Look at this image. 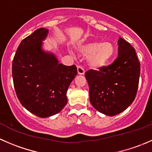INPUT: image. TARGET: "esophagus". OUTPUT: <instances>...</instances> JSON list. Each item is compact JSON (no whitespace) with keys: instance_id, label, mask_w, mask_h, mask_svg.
I'll return each instance as SVG.
<instances>
[{"instance_id":"34e87169","label":"esophagus","mask_w":152,"mask_h":152,"mask_svg":"<svg viewBox=\"0 0 152 152\" xmlns=\"http://www.w3.org/2000/svg\"><path fill=\"white\" fill-rule=\"evenodd\" d=\"M77 71H78V73H79V74L83 75V74H85V69H84L83 67L78 66L77 67Z\"/></svg>"}]
</instances>
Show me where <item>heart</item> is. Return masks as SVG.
<instances>
[{
	"label": "heart",
	"mask_w": 152,
	"mask_h": 152,
	"mask_svg": "<svg viewBox=\"0 0 152 152\" xmlns=\"http://www.w3.org/2000/svg\"><path fill=\"white\" fill-rule=\"evenodd\" d=\"M82 56L89 57V63L93 68L104 67L115 53L114 45L111 42H92L82 45L79 48Z\"/></svg>",
	"instance_id": "obj_1"
}]
</instances>
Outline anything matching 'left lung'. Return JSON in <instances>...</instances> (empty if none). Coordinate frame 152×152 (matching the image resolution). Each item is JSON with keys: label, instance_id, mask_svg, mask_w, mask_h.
<instances>
[{"label": "left lung", "instance_id": "obj_1", "mask_svg": "<svg viewBox=\"0 0 152 152\" xmlns=\"http://www.w3.org/2000/svg\"><path fill=\"white\" fill-rule=\"evenodd\" d=\"M118 56L108 66L85 73L90 101L96 110L113 116L125 110L135 99L140 73L134 48L119 38Z\"/></svg>", "mask_w": 152, "mask_h": 152}]
</instances>
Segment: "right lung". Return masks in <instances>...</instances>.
<instances>
[{
  "instance_id": "add662e5",
  "label": "right lung",
  "mask_w": 152,
  "mask_h": 152,
  "mask_svg": "<svg viewBox=\"0 0 152 152\" xmlns=\"http://www.w3.org/2000/svg\"><path fill=\"white\" fill-rule=\"evenodd\" d=\"M48 30L40 28L22 40L12 61L17 96L30 113L47 118L59 113L67 102V90L77 75L76 65L66 66L42 50Z\"/></svg>"
}]
</instances>
